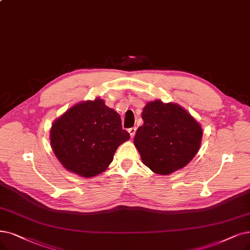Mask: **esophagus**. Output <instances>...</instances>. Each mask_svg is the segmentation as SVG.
Listing matches in <instances>:
<instances>
[{
    "label": "esophagus",
    "instance_id": "esophagus-1",
    "mask_svg": "<svg viewBox=\"0 0 250 250\" xmlns=\"http://www.w3.org/2000/svg\"><path fill=\"white\" fill-rule=\"evenodd\" d=\"M128 132H129V134H130L131 137H133V136L135 135V132H136V127L129 128V129H128Z\"/></svg>",
    "mask_w": 250,
    "mask_h": 250
}]
</instances>
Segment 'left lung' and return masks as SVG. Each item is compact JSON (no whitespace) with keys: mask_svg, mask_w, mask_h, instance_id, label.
Listing matches in <instances>:
<instances>
[{"mask_svg":"<svg viewBox=\"0 0 250 250\" xmlns=\"http://www.w3.org/2000/svg\"><path fill=\"white\" fill-rule=\"evenodd\" d=\"M134 146L143 163L157 174L168 175L192 161L200 148L202 128L177 104L149 102L143 109Z\"/></svg>","mask_w":250,"mask_h":250,"instance_id":"8db88e82","label":"left lung"}]
</instances>
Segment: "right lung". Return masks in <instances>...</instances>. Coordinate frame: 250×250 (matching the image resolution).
<instances>
[{
	"label": "right lung",
	"instance_id": "right-lung-1",
	"mask_svg": "<svg viewBox=\"0 0 250 250\" xmlns=\"http://www.w3.org/2000/svg\"><path fill=\"white\" fill-rule=\"evenodd\" d=\"M130 138L121 117L101 98L81 102L57 118L50 144L66 170L83 177L104 172L118 146Z\"/></svg>",
	"mask_w": 250,
	"mask_h": 250
}]
</instances>
